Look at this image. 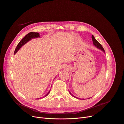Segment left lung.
<instances>
[{
  "mask_svg": "<svg viewBox=\"0 0 124 124\" xmlns=\"http://www.w3.org/2000/svg\"><path fill=\"white\" fill-rule=\"evenodd\" d=\"M92 40H93V45H94V46H96L97 48H99V49H100L101 50H102L103 52H104V48H103L102 46H101V44H100V43H99V42H98V41H97L96 40V39L95 38V37H93V35H92ZM69 93H70V94H71V95H72L73 97H75V98H77V97H75L74 96H73V95L72 94V93H71L70 92H69Z\"/></svg>",
  "mask_w": 124,
  "mask_h": 124,
  "instance_id": "left-lung-1",
  "label": "left lung"
}]
</instances>
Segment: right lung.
<instances>
[{"label":"right lung","instance_id":"obj_1","mask_svg":"<svg viewBox=\"0 0 124 124\" xmlns=\"http://www.w3.org/2000/svg\"><path fill=\"white\" fill-rule=\"evenodd\" d=\"M38 37H40V35L38 32H31L28 33V34L26 35L24 38L22 39L20 42L18 43V44H17V46L15 50L14 51V54H16L17 51L20 49V48L23 46L24 44H25L26 43H27L28 41H29L30 40H31L32 38H38ZM50 91L48 92V93L46 94V96L48 93H49ZM39 99V98H38Z\"/></svg>","mask_w":124,"mask_h":124}]
</instances>
